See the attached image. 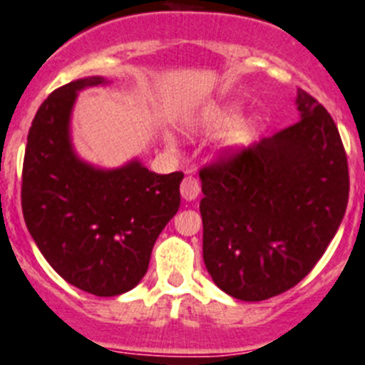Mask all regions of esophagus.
Here are the masks:
<instances>
[{
	"mask_svg": "<svg viewBox=\"0 0 365 365\" xmlns=\"http://www.w3.org/2000/svg\"><path fill=\"white\" fill-rule=\"evenodd\" d=\"M180 192H182V198L190 202V200H195L196 196L200 195V182L195 178V176H185L180 185Z\"/></svg>",
	"mask_w": 365,
	"mask_h": 365,
	"instance_id": "obj_1",
	"label": "esophagus"
}]
</instances>
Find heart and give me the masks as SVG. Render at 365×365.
<instances>
[{
	"label": "heart",
	"instance_id": "1",
	"mask_svg": "<svg viewBox=\"0 0 365 365\" xmlns=\"http://www.w3.org/2000/svg\"><path fill=\"white\" fill-rule=\"evenodd\" d=\"M236 120H238V114H236L235 110H223V113L218 114V118H216V123H218L220 127H229L232 125ZM247 138H249L247 127H240V129L235 130L236 142H245Z\"/></svg>",
	"mask_w": 365,
	"mask_h": 365
}]
</instances>
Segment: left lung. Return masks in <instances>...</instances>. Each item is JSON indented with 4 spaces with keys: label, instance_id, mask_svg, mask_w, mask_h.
Wrapping results in <instances>:
<instances>
[{
    "label": "left lung",
    "instance_id": "1",
    "mask_svg": "<svg viewBox=\"0 0 365 365\" xmlns=\"http://www.w3.org/2000/svg\"><path fill=\"white\" fill-rule=\"evenodd\" d=\"M297 105V123L200 169L203 262L212 282L238 300H267L294 287L346 215L342 138L304 88Z\"/></svg>",
    "mask_w": 365,
    "mask_h": 365
}]
</instances>
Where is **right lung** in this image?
Masks as SVG:
<instances>
[{"mask_svg":"<svg viewBox=\"0 0 365 365\" xmlns=\"http://www.w3.org/2000/svg\"><path fill=\"white\" fill-rule=\"evenodd\" d=\"M103 78L71 81L41 103L23 160L21 209L36 245L63 280L96 297L127 293L147 272L154 242L180 207L183 173L140 162L100 170L76 158L72 105Z\"/></svg>","mask_w":365,"mask_h":365,"instance_id":"1","label":"right lung"}]
</instances>
